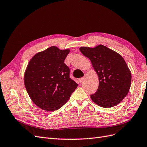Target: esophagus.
<instances>
[{"label":"esophagus","instance_id":"obj_1","mask_svg":"<svg viewBox=\"0 0 147 147\" xmlns=\"http://www.w3.org/2000/svg\"><path fill=\"white\" fill-rule=\"evenodd\" d=\"M83 80H84V77H82V78H79V79H78V81H79V82H80V83H82V82H83Z\"/></svg>","mask_w":147,"mask_h":147}]
</instances>
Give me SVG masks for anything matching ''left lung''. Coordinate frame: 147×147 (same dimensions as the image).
Masks as SVG:
<instances>
[{
  "instance_id": "left-lung-1",
  "label": "left lung",
  "mask_w": 147,
  "mask_h": 147,
  "mask_svg": "<svg viewBox=\"0 0 147 147\" xmlns=\"http://www.w3.org/2000/svg\"><path fill=\"white\" fill-rule=\"evenodd\" d=\"M80 51L90 59L99 77L97 91L91 95L92 100L104 108L118 105L129 91L131 73L123 57L105 46L82 47Z\"/></svg>"
}]
</instances>
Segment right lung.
Here are the masks:
<instances>
[{
  "label": "right lung",
  "mask_w": 147,
  "mask_h": 147,
  "mask_svg": "<svg viewBox=\"0 0 147 147\" xmlns=\"http://www.w3.org/2000/svg\"><path fill=\"white\" fill-rule=\"evenodd\" d=\"M69 51L53 46L30 60L25 71L24 84L30 98L39 108L50 112L58 110L77 88L64 63Z\"/></svg>",
  "instance_id": "obj_1"
}]
</instances>
